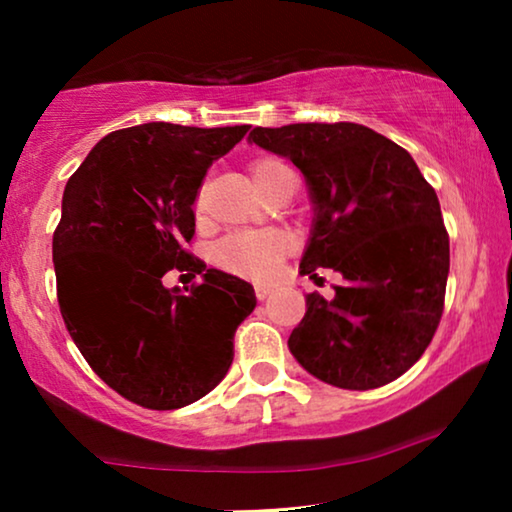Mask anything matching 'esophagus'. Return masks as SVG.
<instances>
[{
	"label": "esophagus",
	"mask_w": 512,
	"mask_h": 512,
	"mask_svg": "<svg viewBox=\"0 0 512 512\" xmlns=\"http://www.w3.org/2000/svg\"><path fill=\"white\" fill-rule=\"evenodd\" d=\"M270 293H272L270 286H263V284H258V286H256V298H258V300L270 298Z\"/></svg>",
	"instance_id": "obj_1"
}]
</instances>
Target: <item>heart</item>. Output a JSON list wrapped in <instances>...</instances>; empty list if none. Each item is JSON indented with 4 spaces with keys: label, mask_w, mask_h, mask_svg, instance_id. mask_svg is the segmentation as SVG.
<instances>
[{
    "label": "heart",
    "mask_w": 512,
    "mask_h": 512,
    "mask_svg": "<svg viewBox=\"0 0 512 512\" xmlns=\"http://www.w3.org/2000/svg\"><path fill=\"white\" fill-rule=\"evenodd\" d=\"M251 179L265 198L296 174L275 156L256 158L249 165ZM289 254V240L279 230H237L221 237L212 251L214 263L230 275L244 279H268L282 258Z\"/></svg>",
    "instance_id": "b5f03b06"
}]
</instances>
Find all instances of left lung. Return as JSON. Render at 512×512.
Listing matches in <instances>:
<instances>
[{
    "label": "left lung",
    "mask_w": 512,
    "mask_h": 512,
    "mask_svg": "<svg viewBox=\"0 0 512 512\" xmlns=\"http://www.w3.org/2000/svg\"><path fill=\"white\" fill-rule=\"evenodd\" d=\"M263 149L305 174L314 228L300 272H340L333 300L307 293L289 349L307 373L340 389H377L431 345L450 272L438 195L408 151L359 123L254 128Z\"/></svg>",
    "instance_id": "left-lung-1"
}]
</instances>
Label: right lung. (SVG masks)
I'll return each mask as SVG.
<instances>
[{
  "mask_svg": "<svg viewBox=\"0 0 512 512\" xmlns=\"http://www.w3.org/2000/svg\"><path fill=\"white\" fill-rule=\"evenodd\" d=\"M247 132L174 123L116 130L65 186L53 233L62 319L88 366L142 408L177 410L209 394L256 307L254 286L186 249L209 165ZM170 269L203 282L170 292L162 286Z\"/></svg>",
  "mask_w": 512,
  "mask_h": 512,
  "instance_id": "add662e5",
  "label": "right lung"
}]
</instances>
